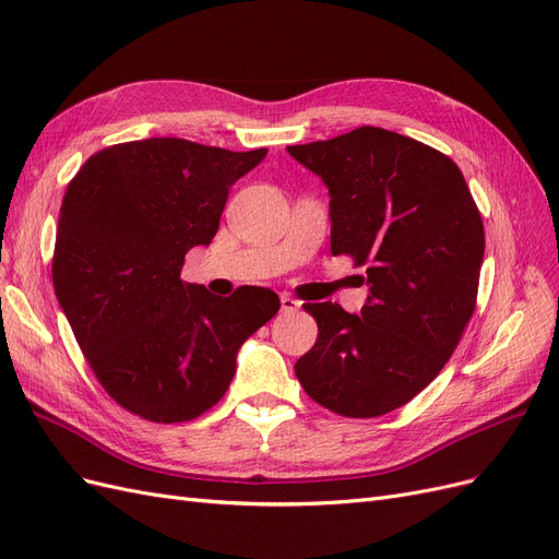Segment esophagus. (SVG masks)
Wrapping results in <instances>:
<instances>
[{
	"label": "esophagus",
	"instance_id": "obj_1",
	"mask_svg": "<svg viewBox=\"0 0 559 559\" xmlns=\"http://www.w3.org/2000/svg\"><path fill=\"white\" fill-rule=\"evenodd\" d=\"M280 302H282V312H296L300 308V302L296 298H292L289 294H282Z\"/></svg>",
	"mask_w": 559,
	"mask_h": 559
}]
</instances>
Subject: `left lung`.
Here are the masks:
<instances>
[{
    "label": "left lung",
    "mask_w": 559,
    "mask_h": 559,
    "mask_svg": "<svg viewBox=\"0 0 559 559\" xmlns=\"http://www.w3.org/2000/svg\"><path fill=\"white\" fill-rule=\"evenodd\" d=\"M331 195V251L366 265L361 314L306 302L317 343L296 361L302 389L345 417L408 403L452 357L476 310L483 218L445 154L405 134L361 126L286 146Z\"/></svg>",
    "instance_id": "1"
}]
</instances>
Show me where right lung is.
Returning a JSON list of instances; mask_svg holds the SVG:
<instances>
[{"instance_id":"right-lung-1","label":"right lung","mask_w":559,"mask_h":559,"mask_svg":"<svg viewBox=\"0 0 559 559\" xmlns=\"http://www.w3.org/2000/svg\"><path fill=\"white\" fill-rule=\"evenodd\" d=\"M267 148L179 138L123 142L83 163L62 198L53 286L95 378L148 421H189L226 394L247 337L280 310L275 292L212 296L181 280L210 245L230 186Z\"/></svg>"}]
</instances>
